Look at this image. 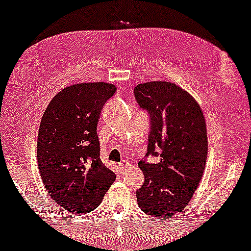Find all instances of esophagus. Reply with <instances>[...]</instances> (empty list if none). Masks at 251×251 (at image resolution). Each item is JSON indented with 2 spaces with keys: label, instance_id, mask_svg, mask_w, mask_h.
<instances>
[{
  "label": "esophagus",
  "instance_id": "esophagus-1",
  "mask_svg": "<svg viewBox=\"0 0 251 251\" xmlns=\"http://www.w3.org/2000/svg\"><path fill=\"white\" fill-rule=\"evenodd\" d=\"M128 166H129V162L126 160H125V161H122L121 163H119V170H120V173H123V171H125L126 168H128Z\"/></svg>",
  "mask_w": 251,
  "mask_h": 251
}]
</instances>
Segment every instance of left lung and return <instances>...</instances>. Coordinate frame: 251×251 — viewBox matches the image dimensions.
<instances>
[{"mask_svg": "<svg viewBox=\"0 0 251 251\" xmlns=\"http://www.w3.org/2000/svg\"><path fill=\"white\" fill-rule=\"evenodd\" d=\"M149 113L147 153L139 162L145 181L136 191L139 208L154 217H171L188 204L204 173L208 137L202 109L177 84L153 81L133 89ZM149 156H159L150 164Z\"/></svg>", "mask_w": 251, "mask_h": 251, "instance_id": "1", "label": "left lung"}]
</instances>
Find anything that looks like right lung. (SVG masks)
Segmentation results:
<instances>
[{"mask_svg":"<svg viewBox=\"0 0 251 251\" xmlns=\"http://www.w3.org/2000/svg\"><path fill=\"white\" fill-rule=\"evenodd\" d=\"M116 88L104 82L70 85L54 96L41 120L37 163L48 193L71 212L100 204L115 174L100 159L97 123Z\"/></svg>","mask_w":251,"mask_h":251,"instance_id":"right-lung-1","label":"right lung"}]
</instances>
